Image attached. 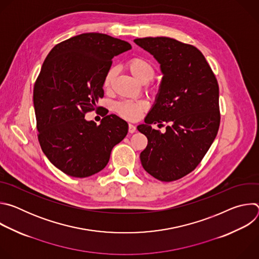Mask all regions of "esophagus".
<instances>
[{"label": "esophagus", "instance_id": "esophagus-1", "mask_svg": "<svg viewBox=\"0 0 259 259\" xmlns=\"http://www.w3.org/2000/svg\"><path fill=\"white\" fill-rule=\"evenodd\" d=\"M136 131V126L132 125V124H129V132L130 133H134Z\"/></svg>", "mask_w": 259, "mask_h": 259}]
</instances>
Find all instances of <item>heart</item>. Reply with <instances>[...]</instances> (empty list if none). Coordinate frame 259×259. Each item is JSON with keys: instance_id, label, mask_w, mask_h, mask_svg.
I'll return each mask as SVG.
<instances>
[{"instance_id": "obj_1", "label": "heart", "mask_w": 259, "mask_h": 259, "mask_svg": "<svg viewBox=\"0 0 259 259\" xmlns=\"http://www.w3.org/2000/svg\"><path fill=\"white\" fill-rule=\"evenodd\" d=\"M127 67L132 75L140 82L146 83L155 77V67L153 63L144 57H134L127 62ZM116 75V68L110 67L103 78V88L108 89L113 83ZM147 108V104L144 101L126 100L116 103L115 109L119 116L129 121L138 120L142 113Z\"/></svg>"}]
</instances>
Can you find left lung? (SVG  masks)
<instances>
[{
  "mask_svg": "<svg viewBox=\"0 0 259 259\" xmlns=\"http://www.w3.org/2000/svg\"><path fill=\"white\" fill-rule=\"evenodd\" d=\"M160 63L162 82L152 109L137 129L147 137L140 154L144 170L161 181H174L200 164L220 123L219 88L214 73L196 47L167 36L135 39ZM162 134L152 123L162 125Z\"/></svg>",
  "mask_w": 259,
  "mask_h": 259,
  "instance_id": "left-lung-1",
  "label": "left lung"
}]
</instances>
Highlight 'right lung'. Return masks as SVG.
<instances>
[{
  "mask_svg": "<svg viewBox=\"0 0 259 259\" xmlns=\"http://www.w3.org/2000/svg\"><path fill=\"white\" fill-rule=\"evenodd\" d=\"M131 48L105 33L86 32L47 55L33 87L38 139L48 160L66 175L84 178L101 171L127 135V122L116 115L103 114L99 125L85 115L100 108L96 103L112 59Z\"/></svg>",
  "mask_w": 259,
  "mask_h": 259,
  "instance_id": "1",
  "label": "right lung"
}]
</instances>
